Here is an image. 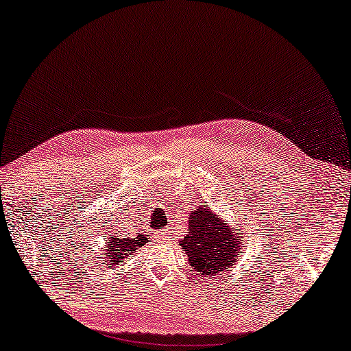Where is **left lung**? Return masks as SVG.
Masks as SVG:
<instances>
[{"instance_id":"left-lung-1","label":"left lung","mask_w":351,"mask_h":351,"mask_svg":"<svg viewBox=\"0 0 351 351\" xmlns=\"http://www.w3.org/2000/svg\"><path fill=\"white\" fill-rule=\"evenodd\" d=\"M188 226V233L180 245L199 275L211 278L222 275L230 264L237 263V256L244 254L241 252V234L245 228L239 221L234 222V227H228L206 206H199L189 215Z\"/></svg>"}]
</instances>
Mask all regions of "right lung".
<instances>
[{"mask_svg":"<svg viewBox=\"0 0 351 351\" xmlns=\"http://www.w3.org/2000/svg\"><path fill=\"white\" fill-rule=\"evenodd\" d=\"M106 247L102 249L101 254H97L96 258L101 263V266H108V269H117L121 266V263L129 260L132 254L145 245L151 243V234L146 230H140L138 233L128 234L114 230V233H110L106 237ZM95 260V256H93Z\"/></svg>","mask_w":351,"mask_h":351,"instance_id":"1","label":"right lung"}]
</instances>
